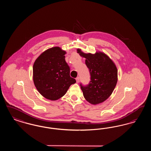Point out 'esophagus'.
Returning a JSON list of instances; mask_svg holds the SVG:
<instances>
[{"label":"esophagus","instance_id":"esophagus-1","mask_svg":"<svg viewBox=\"0 0 151 151\" xmlns=\"http://www.w3.org/2000/svg\"><path fill=\"white\" fill-rule=\"evenodd\" d=\"M76 82L78 83L79 82V80H80V79H79V77H78V78H76Z\"/></svg>","mask_w":151,"mask_h":151}]
</instances>
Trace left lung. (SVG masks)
I'll list each match as a JSON object with an SVG mask.
<instances>
[{
    "label": "left lung",
    "instance_id": "1",
    "mask_svg": "<svg viewBox=\"0 0 151 151\" xmlns=\"http://www.w3.org/2000/svg\"><path fill=\"white\" fill-rule=\"evenodd\" d=\"M77 52L85 58L89 70L91 81L86 86L80 84L84 98L92 105L106 100L112 94L118 81V70L113 61L105 53H84L80 49Z\"/></svg>",
    "mask_w": 151,
    "mask_h": 151
}]
</instances>
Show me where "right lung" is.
Here are the masks:
<instances>
[{"mask_svg":"<svg viewBox=\"0 0 151 151\" xmlns=\"http://www.w3.org/2000/svg\"><path fill=\"white\" fill-rule=\"evenodd\" d=\"M65 51L53 47L36 59L33 67V79L37 91L45 98L57 100L71 85L76 83L70 75V68L65 60Z\"/></svg>","mask_w":151,"mask_h":151,"instance_id":"obj_1","label":"right lung"}]
</instances>
